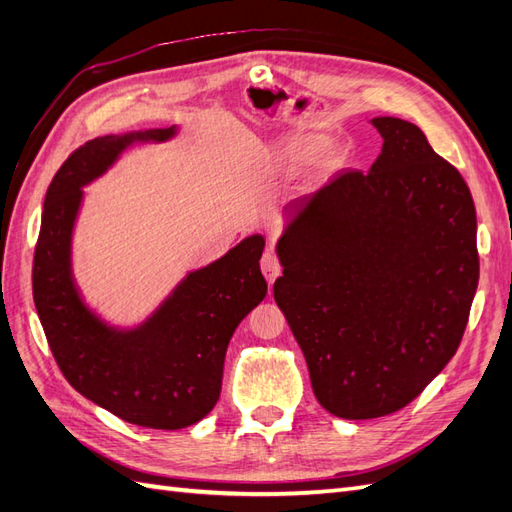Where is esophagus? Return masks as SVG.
Returning a JSON list of instances; mask_svg holds the SVG:
<instances>
[{
	"label": "esophagus",
	"instance_id": "obj_1",
	"mask_svg": "<svg viewBox=\"0 0 512 512\" xmlns=\"http://www.w3.org/2000/svg\"><path fill=\"white\" fill-rule=\"evenodd\" d=\"M262 273H264L268 284H275V279L281 275L279 259L273 253H264V257H262Z\"/></svg>",
	"mask_w": 512,
	"mask_h": 512
}]
</instances>
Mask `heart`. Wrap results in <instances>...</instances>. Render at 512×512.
I'll list each match as a JSON object with an SVG mask.
<instances>
[{
    "label": "heart",
    "instance_id": "obj_1",
    "mask_svg": "<svg viewBox=\"0 0 512 512\" xmlns=\"http://www.w3.org/2000/svg\"><path fill=\"white\" fill-rule=\"evenodd\" d=\"M321 134L317 129H292V132L281 136L270 160L279 173L295 171L306 165V171L312 176H330L345 165V147L339 140H325L321 143Z\"/></svg>",
    "mask_w": 512,
    "mask_h": 512
}]
</instances>
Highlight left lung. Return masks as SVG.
Segmentation results:
<instances>
[{
  "label": "left lung",
  "instance_id": "1",
  "mask_svg": "<svg viewBox=\"0 0 512 512\" xmlns=\"http://www.w3.org/2000/svg\"><path fill=\"white\" fill-rule=\"evenodd\" d=\"M383 149L286 206L275 301L314 396L345 420L394 413L447 365L480 279L477 217L460 171L422 129L376 116Z\"/></svg>",
  "mask_w": 512,
  "mask_h": 512
}]
</instances>
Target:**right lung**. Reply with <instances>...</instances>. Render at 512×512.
Segmentation results:
<instances>
[{"label":"right lung","mask_w":512,"mask_h":512,"mask_svg":"<svg viewBox=\"0 0 512 512\" xmlns=\"http://www.w3.org/2000/svg\"><path fill=\"white\" fill-rule=\"evenodd\" d=\"M178 127L94 138L63 162L43 202L32 295L54 361L68 383L125 422L184 429L209 413L222 389L226 347L264 301L266 239L248 235L209 266L191 270L145 321L107 323L85 301L72 270V239L85 191L123 151L167 143Z\"/></svg>","instance_id":"right-lung-1"}]
</instances>
